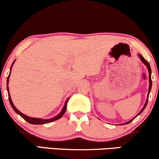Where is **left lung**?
<instances>
[{
  "mask_svg": "<svg viewBox=\"0 0 159 159\" xmlns=\"http://www.w3.org/2000/svg\"><path fill=\"white\" fill-rule=\"evenodd\" d=\"M139 58L140 59H141V61H142V62L143 63V64H144L145 65H146L147 66V69H148V71H149V83H150V85H149V91H148V94H147V101H146V102H145V104H144V106H143V107L142 108V109L141 110V111H140V112L137 115H136V116L134 117L133 119H132V120H130L129 121H128V122H126V124H129V123H131L132 120H134V119L136 117L138 116V115H141V113L143 112V110H144V109L145 108H146V106H147V102H148V98H149V94H150V91H151V89H152V80H151V73H152V71H151V68H150V64H149V62L147 61H146L145 60V59L144 58H143L142 56L141 55V54H139ZM122 125V124H121Z\"/></svg>",
  "mask_w": 159,
  "mask_h": 159,
  "instance_id": "8db88e82",
  "label": "left lung"
}]
</instances>
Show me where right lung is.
<instances>
[{
	"label": "right lung",
	"instance_id": "obj_1",
	"mask_svg": "<svg viewBox=\"0 0 159 159\" xmlns=\"http://www.w3.org/2000/svg\"><path fill=\"white\" fill-rule=\"evenodd\" d=\"M15 61H16V59H15L14 61L12 62V65H11V68H10V72H11V70H12V67L13 64H14ZM10 72H9V74L8 76V77H7V92H8V97H9V102H10V105L12 106V108L13 109H14V111H16V112L18 114V115H19L20 117H22L26 121H27L28 123H30V124H35V125H39V124H48V123H50V122H53V121H55L57 120H59V118H61V117L63 116V115H64L65 111H66V109H67V103H68V100H69V98L67 99L66 102H65V105H64V107H63L62 110L61 111V112L59 114V115H57V116L52 117V118L50 119H42V118H35V117H28L27 115H25L24 114L21 113L19 110H18L16 109V106H14V104H13V102L12 101V99H11V97H10V94H9V86H8V83H9V76H10Z\"/></svg>",
	"mask_w": 159,
	"mask_h": 159
}]
</instances>
